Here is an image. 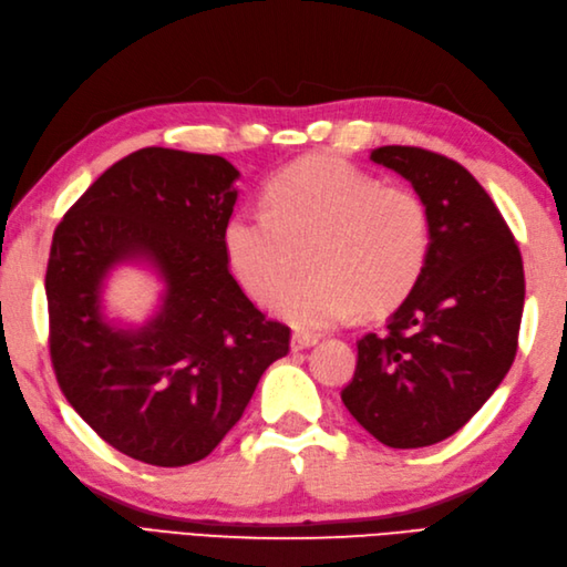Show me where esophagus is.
<instances>
[{
    "label": "esophagus",
    "mask_w": 567,
    "mask_h": 567,
    "mask_svg": "<svg viewBox=\"0 0 567 567\" xmlns=\"http://www.w3.org/2000/svg\"><path fill=\"white\" fill-rule=\"evenodd\" d=\"M318 339L316 337H308V333H291V341H289V348L299 352V350H306L310 346H316Z\"/></svg>",
    "instance_id": "esophagus-1"
}]
</instances>
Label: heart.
<instances>
[{"instance_id":"obj_1","label":"heart","mask_w":567,"mask_h":567,"mask_svg":"<svg viewBox=\"0 0 567 567\" xmlns=\"http://www.w3.org/2000/svg\"><path fill=\"white\" fill-rule=\"evenodd\" d=\"M266 205L226 221V261L251 299H276L297 329H329L360 310L383 316L423 276L430 209L409 186L381 184L337 156H308L268 182ZM308 250L313 276L285 286Z\"/></svg>"}]
</instances>
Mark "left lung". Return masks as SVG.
Masks as SVG:
<instances>
[{
  "mask_svg": "<svg viewBox=\"0 0 567 567\" xmlns=\"http://www.w3.org/2000/svg\"><path fill=\"white\" fill-rule=\"evenodd\" d=\"M371 161L411 182L430 209L421 280L385 333L358 341L341 400L390 449L444 442L486 404L518 348L526 299L507 221L470 171L421 146H379Z\"/></svg>",
  "mask_w": 567,
  "mask_h": 567,
  "instance_id": "8db88e82",
  "label": "left lung"
}]
</instances>
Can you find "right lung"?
Returning a JSON list of instances; mask_svg holds the SVG:
<instances>
[{"label":"right lung","instance_id":"obj_1","mask_svg":"<svg viewBox=\"0 0 567 567\" xmlns=\"http://www.w3.org/2000/svg\"><path fill=\"white\" fill-rule=\"evenodd\" d=\"M240 173L221 156L146 146L104 171L58 224L47 268L58 385L110 446L184 467L234 427L261 373L289 352L230 276L224 226ZM150 262L166 291L157 316L123 330L101 312L106 272Z\"/></svg>","mask_w":567,"mask_h":567}]
</instances>
